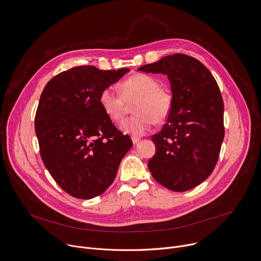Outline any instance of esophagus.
Returning <instances> with one entry per match:
<instances>
[{
    "instance_id": "esophagus-1",
    "label": "esophagus",
    "mask_w": 261,
    "mask_h": 261,
    "mask_svg": "<svg viewBox=\"0 0 261 261\" xmlns=\"http://www.w3.org/2000/svg\"><path fill=\"white\" fill-rule=\"evenodd\" d=\"M140 137H138V136H132V142L134 143V144H136V143H138L139 141H140Z\"/></svg>"
}]
</instances>
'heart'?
Here are the masks:
<instances>
[{
    "label": "heart",
    "instance_id": "b5f03b06",
    "mask_svg": "<svg viewBox=\"0 0 261 261\" xmlns=\"http://www.w3.org/2000/svg\"><path fill=\"white\" fill-rule=\"evenodd\" d=\"M120 93L110 88L104 89L100 93L99 104L108 119L120 123L129 110V104L134 102V114L121 125L126 134L142 135L155 122H164L171 113L172 95L160 88L158 80L148 74L137 73L128 77L121 83Z\"/></svg>",
    "mask_w": 261,
    "mask_h": 261
}]
</instances>
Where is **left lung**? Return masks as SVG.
<instances>
[{"label": "left lung", "mask_w": 261, "mask_h": 261, "mask_svg": "<svg viewBox=\"0 0 261 261\" xmlns=\"http://www.w3.org/2000/svg\"><path fill=\"white\" fill-rule=\"evenodd\" d=\"M138 70L167 75L173 98L167 123L151 138L156 154L148 169L169 190L193 189L213 172L224 139V104L217 82L202 63L181 54Z\"/></svg>", "instance_id": "8db88e82"}]
</instances>
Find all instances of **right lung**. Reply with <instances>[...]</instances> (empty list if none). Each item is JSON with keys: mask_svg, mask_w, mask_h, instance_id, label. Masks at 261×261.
Instances as JSON below:
<instances>
[{"mask_svg": "<svg viewBox=\"0 0 261 261\" xmlns=\"http://www.w3.org/2000/svg\"><path fill=\"white\" fill-rule=\"evenodd\" d=\"M129 71L74 67L53 77L40 96L35 117L40 155L53 178L73 197L102 194L133 145L99 104L100 93Z\"/></svg>", "mask_w": 261, "mask_h": 261, "instance_id": "obj_1", "label": "right lung"}]
</instances>
